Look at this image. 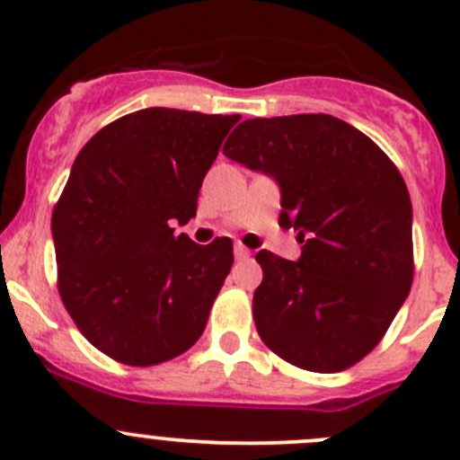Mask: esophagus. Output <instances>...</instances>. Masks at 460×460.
<instances>
[{
    "label": "esophagus",
    "instance_id": "obj_1",
    "mask_svg": "<svg viewBox=\"0 0 460 460\" xmlns=\"http://www.w3.org/2000/svg\"><path fill=\"white\" fill-rule=\"evenodd\" d=\"M249 253H252V252H249L244 244H235V258H247Z\"/></svg>",
    "mask_w": 460,
    "mask_h": 460
}]
</instances>
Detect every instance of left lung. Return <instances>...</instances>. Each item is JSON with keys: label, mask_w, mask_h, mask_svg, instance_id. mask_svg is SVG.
<instances>
[{"label": "left lung", "mask_w": 460, "mask_h": 460, "mask_svg": "<svg viewBox=\"0 0 460 460\" xmlns=\"http://www.w3.org/2000/svg\"><path fill=\"white\" fill-rule=\"evenodd\" d=\"M222 151L278 180L280 226L305 243L298 262L256 256L262 342L307 372L354 367L383 341L414 280L401 171L365 133L324 113L244 119Z\"/></svg>", "instance_id": "left-lung-1"}]
</instances>
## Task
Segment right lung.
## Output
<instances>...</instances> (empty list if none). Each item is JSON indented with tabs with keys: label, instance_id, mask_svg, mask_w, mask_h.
<instances>
[{
	"label": "right lung",
	"instance_id": "right-lung-1",
	"mask_svg": "<svg viewBox=\"0 0 460 460\" xmlns=\"http://www.w3.org/2000/svg\"><path fill=\"white\" fill-rule=\"evenodd\" d=\"M238 115L142 109L77 153L53 208L58 291L93 347L131 367L184 354L234 264L231 238L173 234Z\"/></svg>",
	"mask_w": 460,
	"mask_h": 460
}]
</instances>
